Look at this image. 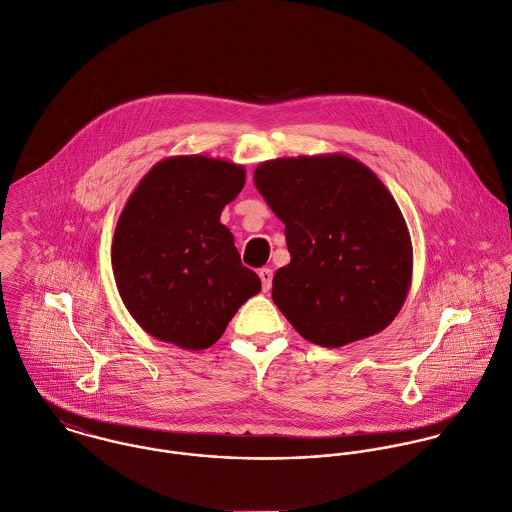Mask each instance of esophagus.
Returning <instances> with one entry per match:
<instances>
[{
  "instance_id": "obj_1",
  "label": "esophagus",
  "mask_w": 512,
  "mask_h": 512,
  "mask_svg": "<svg viewBox=\"0 0 512 512\" xmlns=\"http://www.w3.org/2000/svg\"><path fill=\"white\" fill-rule=\"evenodd\" d=\"M259 277H261L263 291L267 293V291L271 289V283H273V271H271V269H261V271H259Z\"/></svg>"
}]
</instances>
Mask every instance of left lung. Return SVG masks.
<instances>
[{
  "mask_svg": "<svg viewBox=\"0 0 512 512\" xmlns=\"http://www.w3.org/2000/svg\"><path fill=\"white\" fill-rule=\"evenodd\" d=\"M253 184L285 223L291 263L273 303L312 344L340 348L382 332L413 275L408 223L382 180L352 156L275 158Z\"/></svg>",
  "mask_w": 512,
  "mask_h": 512,
  "instance_id": "obj_1",
  "label": "left lung"
}]
</instances>
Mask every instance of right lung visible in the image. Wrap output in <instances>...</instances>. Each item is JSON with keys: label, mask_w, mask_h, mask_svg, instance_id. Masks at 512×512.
Returning a JSON list of instances; mask_svg holds the SVG:
<instances>
[{"label": "right lung", "mask_w": 512, "mask_h": 512, "mask_svg": "<svg viewBox=\"0 0 512 512\" xmlns=\"http://www.w3.org/2000/svg\"><path fill=\"white\" fill-rule=\"evenodd\" d=\"M243 186L241 164L170 156L150 168L122 207L110 253L116 289L156 340L184 350L209 348L261 291L219 221Z\"/></svg>", "instance_id": "right-lung-1"}]
</instances>
